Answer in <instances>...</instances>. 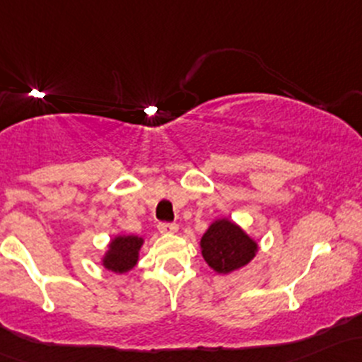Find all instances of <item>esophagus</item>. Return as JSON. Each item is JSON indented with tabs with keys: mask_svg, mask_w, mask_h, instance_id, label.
<instances>
[{
	"mask_svg": "<svg viewBox=\"0 0 362 362\" xmlns=\"http://www.w3.org/2000/svg\"><path fill=\"white\" fill-rule=\"evenodd\" d=\"M158 230H160L161 233H165V235H170V233H177L178 232V225H175V223H160V226H158Z\"/></svg>",
	"mask_w": 362,
	"mask_h": 362,
	"instance_id": "obj_1",
	"label": "esophagus"
}]
</instances>
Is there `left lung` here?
<instances>
[{
    "instance_id": "obj_1",
    "label": "left lung",
    "mask_w": 362,
    "mask_h": 362,
    "mask_svg": "<svg viewBox=\"0 0 362 362\" xmlns=\"http://www.w3.org/2000/svg\"><path fill=\"white\" fill-rule=\"evenodd\" d=\"M199 247L209 268L220 275L247 266L259 251L257 240L230 218L213 220L201 237Z\"/></svg>"
}]
</instances>
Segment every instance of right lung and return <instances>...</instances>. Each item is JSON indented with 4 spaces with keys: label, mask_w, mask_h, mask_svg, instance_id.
Masks as SVG:
<instances>
[{
    "label": "right lung",
    "mask_w": 362,
    "mask_h": 362,
    "mask_svg": "<svg viewBox=\"0 0 362 362\" xmlns=\"http://www.w3.org/2000/svg\"><path fill=\"white\" fill-rule=\"evenodd\" d=\"M144 237L118 233L108 242V249L101 257V266L108 272L125 275L139 263V252L144 245Z\"/></svg>",
    "instance_id": "1"
}]
</instances>
